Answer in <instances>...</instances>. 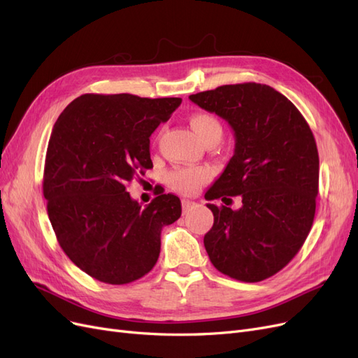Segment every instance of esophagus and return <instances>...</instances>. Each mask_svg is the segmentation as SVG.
<instances>
[{"mask_svg":"<svg viewBox=\"0 0 358 358\" xmlns=\"http://www.w3.org/2000/svg\"><path fill=\"white\" fill-rule=\"evenodd\" d=\"M194 206H196V203H194V201L182 200V210H183V213H187L191 208H194Z\"/></svg>","mask_w":358,"mask_h":358,"instance_id":"obj_1","label":"esophagus"}]
</instances>
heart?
<instances>
[{
  "instance_id": "1",
  "label": "heart",
  "mask_w": 358,
  "mask_h": 358,
  "mask_svg": "<svg viewBox=\"0 0 358 358\" xmlns=\"http://www.w3.org/2000/svg\"><path fill=\"white\" fill-rule=\"evenodd\" d=\"M189 124L197 137L204 142L210 137L222 136L221 122L210 113H196L189 119ZM210 179V171L206 167L196 169H175L167 175V183L171 189H175L183 196H192L199 192L203 183Z\"/></svg>"
}]
</instances>
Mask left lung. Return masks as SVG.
Masks as SVG:
<instances>
[{"label":"left lung","instance_id":"obj_1","mask_svg":"<svg viewBox=\"0 0 358 358\" xmlns=\"http://www.w3.org/2000/svg\"><path fill=\"white\" fill-rule=\"evenodd\" d=\"M201 109L230 124L234 155L206 200L213 227L204 248L221 273L259 282L300 251L315 216L320 158L306 119L285 95L262 83L224 85L189 95ZM243 197L233 211L226 200Z\"/></svg>","mask_w":358,"mask_h":358}]
</instances>
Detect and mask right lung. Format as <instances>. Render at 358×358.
Wrapping results in <instances>:
<instances>
[{
  "label": "right lung",
  "instance_id": "obj_1",
  "mask_svg": "<svg viewBox=\"0 0 358 358\" xmlns=\"http://www.w3.org/2000/svg\"><path fill=\"white\" fill-rule=\"evenodd\" d=\"M182 99L83 94L53 125L43 196L62 251L85 273L124 285L149 273L161 230L180 218L179 197L159 192L142 209L127 185L152 169L149 137Z\"/></svg>",
  "mask_w": 358,
  "mask_h": 358
}]
</instances>
